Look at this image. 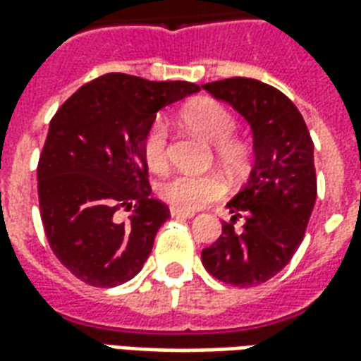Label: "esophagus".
Here are the masks:
<instances>
[{
  "mask_svg": "<svg viewBox=\"0 0 361 361\" xmlns=\"http://www.w3.org/2000/svg\"><path fill=\"white\" fill-rule=\"evenodd\" d=\"M170 214H172L173 219H191L193 216V212H188V211H180V209H170Z\"/></svg>",
  "mask_w": 361,
  "mask_h": 361,
  "instance_id": "1",
  "label": "esophagus"
}]
</instances>
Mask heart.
<instances>
[{"instance_id": "obj_1", "label": "heart", "mask_w": 361, "mask_h": 361, "mask_svg": "<svg viewBox=\"0 0 361 361\" xmlns=\"http://www.w3.org/2000/svg\"><path fill=\"white\" fill-rule=\"evenodd\" d=\"M180 119L189 131L214 145V158L226 172L240 173L250 162L251 147L242 139H234L235 118L228 108L211 98H201L188 104L180 114ZM142 158L152 172H164L170 162V133L164 123L154 121L145 131L141 141ZM226 183L216 172L209 173H178L166 180L158 193L166 203L180 211H197L204 204L224 195Z\"/></svg>"}]
</instances>
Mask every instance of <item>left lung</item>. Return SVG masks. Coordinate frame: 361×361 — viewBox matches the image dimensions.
I'll return each instance as SVG.
<instances>
[{
  "label": "left lung",
  "mask_w": 361,
  "mask_h": 361,
  "mask_svg": "<svg viewBox=\"0 0 361 361\" xmlns=\"http://www.w3.org/2000/svg\"><path fill=\"white\" fill-rule=\"evenodd\" d=\"M207 92L247 119L255 164L247 183L228 203L230 222L201 261L224 284H263L294 257L317 197L313 141L294 102L267 82L232 77L203 85ZM244 216V228L234 231Z\"/></svg>",
  "instance_id": "obj_1"
}]
</instances>
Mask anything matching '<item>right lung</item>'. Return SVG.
I'll use <instances>...</instances> for the list:
<instances>
[{"mask_svg":"<svg viewBox=\"0 0 361 361\" xmlns=\"http://www.w3.org/2000/svg\"><path fill=\"white\" fill-rule=\"evenodd\" d=\"M199 90L185 81L108 73L82 85L51 118L38 160V203L54 255L79 280L114 288L141 271L170 219L150 197L141 141L157 111ZM131 210L127 223L118 219Z\"/></svg>","mask_w":361,"mask_h":361,"instance_id":"right-lung-1","label":"right lung"}]
</instances>
